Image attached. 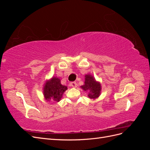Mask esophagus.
I'll list each match as a JSON object with an SVG mask.
<instances>
[{"label": "esophagus", "instance_id": "1", "mask_svg": "<svg viewBox=\"0 0 150 150\" xmlns=\"http://www.w3.org/2000/svg\"><path fill=\"white\" fill-rule=\"evenodd\" d=\"M70 86L72 88H76L77 87V83L76 82H71L70 83Z\"/></svg>", "mask_w": 150, "mask_h": 150}]
</instances>
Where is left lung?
I'll return each instance as SVG.
<instances>
[{
  "label": "left lung",
  "mask_w": 150,
  "mask_h": 150,
  "mask_svg": "<svg viewBox=\"0 0 150 150\" xmlns=\"http://www.w3.org/2000/svg\"><path fill=\"white\" fill-rule=\"evenodd\" d=\"M84 77V84L80 86V88L84 91L88 92V96L89 99H96L98 98L101 92V83L97 81L94 77L90 74H86Z\"/></svg>",
  "instance_id": "8db88e82"
}]
</instances>
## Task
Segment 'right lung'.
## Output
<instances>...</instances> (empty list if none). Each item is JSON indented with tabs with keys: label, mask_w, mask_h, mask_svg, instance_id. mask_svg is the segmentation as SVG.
Returning <instances> with one entry per match:
<instances>
[{
	"label": "right lung",
	"mask_w": 150,
	"mask_h": 150,
	"mask_svg": "<svg viewBox=\"0 0 150 150\" xmlns=\"http://www.w3.org/2000/svg\"><path fill=\"white\" fill-rule=\"evenodd\" d=\"M67 89V87L62 85L61 79L53 76L50 79L45 81L43 86V95L44 99L48 101H57L61 100L63 94Z\"/></svg>",
	"instance_id": "1"
}]
</instances>
